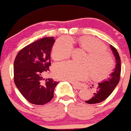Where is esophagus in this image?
<instances>
[{
    "mask_svg": "<svg viewBox=\"0 0 131 131\" xmlns=\"http://www.w3.org/2000/svg\"><path fill=\"white\" fill-rule=\"evenodd\" d=\"M71 83H72V84H73V87H74V89H78V90H80V89H81V86L80 85H77V84H73V82H71Z\"/></svg>",
    "mask_w": 131,
    "mask_h": 131,
    "instance_id": "34e87169",
    "label": "esophagus"
}]
</instances>
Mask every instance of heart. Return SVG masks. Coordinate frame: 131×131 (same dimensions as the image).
<instances>
[{"label":"heart","instance_id":"1","mask_svg":"<svg viewBox=\"0 0 131 131\" xmlns=\"http://www.w3.org/2000/svg\"><path fill=\"white\" fill-rule=\"evenodd\" d=\"M80 46L88 52L85 62L78 63L72 61L59 62L54 63L52 71L56 78L75 82L92 77L101 81L108 77L114 68V61L110 54L106 51V47L103 42L93 37L83 38L80 41ZM70 40L61 38L54 44L51 56L54 59L68 58L73 51Z\"/></svg>","mask_w":131,"mask_h":131}]
</instances>
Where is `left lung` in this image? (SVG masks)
Here are the masks:
<instances>
[{
    "label": "left lung",
    "mask_w": 131,
    "mask_h": 131,
    "mask_svg": "<svg viewBox=\"0 0 131 131\" xmlns=\"http://www.w3.org/2000/svg\"><path fill=\"white\" fill-rule=\"evenodd\" d=\"M110 47L116 59V64L115 69L110 74V77H109L106 81L99 83L96 92L94 93L93 96L91 99L85 101L86 103L93 104L103 102L110 96L119 82L121 73L120 57L115 47L112 45Z\"/></svg>",
    "instance_id": "obj_1"
}]
</instances>
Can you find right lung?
Here are the masks:
<instances>
[{"label": "right lung", "instance_id": "right-lung-1", "mask_svg": "<svg viewBox=\"0 0 131 131\" xmlns=\"http://www.w3.org/2000/svg\"><path fill=\"white\" fill-rule=\"evenodd\" d=\"M55 40L46 37L27 45L18 52L14 63L16 86L30 103L44 105L54 97L58 82L43 78L51 65L50 53Z\"/></svg>", "mask_w": 131, "mask_h": 131}]
</instances>
